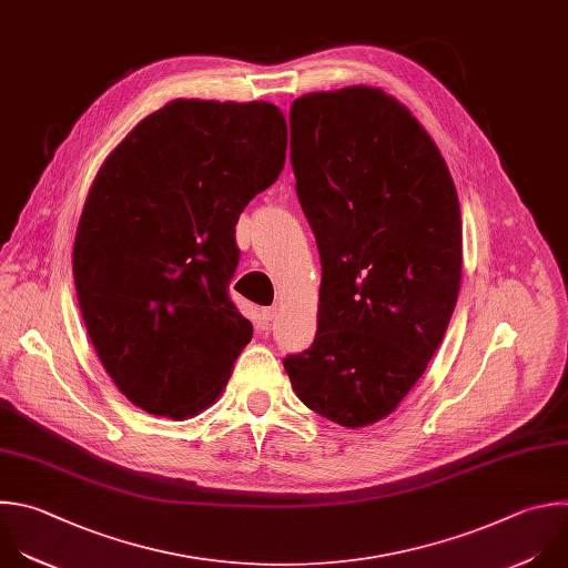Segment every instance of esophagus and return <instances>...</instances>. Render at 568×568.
I'll list each match as a JSON object with an SVG mask.
<instances>
[{
    "mask_svg": "<svg viewBox=\"0 0 568 568\" xmlns=\"http://www.w3.org/2000/svg\"><path fill=\"white\" fill-rule=\"evenodd\" d=\"M276 312H278L276 305H274V307H263V310H261V318H263L265 323H270V321L276 318Z\"/></svg>",
    "mask_w": 568,
    "mask_h": 568,
    "instance_id": "1",
    "label": "esophagus"
}]
</instances>
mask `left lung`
<instances>
[{"label": "left lung", "instance_id": "left-lung-1", "mask_svg": "<svg viewBox=\"0 0 568 568\" xmlns=\"http://www.w3.org/2000/svg\"><path fill=\"white\" fill-rule=\"evenodd\" d=\"M296 196L321 254L318 329L283 365L321 417L361 428L419 382L453 316L462 214L426 129L382 89L292 102Z\"/></svg>", "mask_w": 568, "mask_h": 568}]
</instances>
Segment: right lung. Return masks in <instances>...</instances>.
<instances>
[{
  "label": "right lung",
  "mask_w": 568,
  "mask_h": 568,
  "mask_svg": "<svg viewBox=\"0 0 568 568\" xmlns=\"http://www.w3.org/2000/svg\"><path fill=\"white\" fill-rule=\"evenodd\" d=\"M270 102L173 100L104 160L80 216L73 278L120 393L155 417L212 406L252 341L230 298L236 223L285 164Z\"/></svg>",
  "instance_id": "right-lung-1"
}]
</instances>
